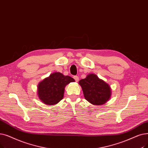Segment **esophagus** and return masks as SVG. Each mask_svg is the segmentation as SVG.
Returning <instances> with one entry per match:
<instances>
[{
	"mask_svg": "<svg viewBox=\"0 0 148 148\" xmlns=\"http://www.w3.org/2000/svg\"><path fill=\"white\" fill-rule=\"evenodd\" d=\"M74 80H75V82H78L79 81V77L78 76H77V75H75V76H74Z\"/></svg>",
	"mask_w": 148,
	"mask_h": 148,
	"instance_id": "1",
	"label": "esophagus"
}]
</instances>
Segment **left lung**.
<instances>
[{
    "mask_svg": "<svg viewBox=\"0 0 148 148\" xmlns=\"http://www.w3.org/2000/svg\"><path fill=\"white\" fill-rule=\"evenodd\" d=\"M85 99L94 105H102L111 98V86L95 74H88L79 81Z\"/></svg>",
    "mask_w": 148,
    "mask_h": 148,
    "instance_id": "obj_1",
    "label": "left lung"
}]
</instances>
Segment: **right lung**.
Instances as JSON below:
<instances>
[{
    "mask_svg": "<svg viewBox=\"0 0 148 148\" xmlns=\"http://www.w3.org/2000/svg\"><path fill=\"white\" fill-rule=\"evenodd\" d=\"M74 81L70 76L64 75L61 73L51 74L38 84V97L45 105H56L63 99L65 86Z\"/></svg>",
    "mask_w": 148,
    "mask_h": 148,
    "instance_id": "1",
    "label": "right lung"
}]
</instances>
